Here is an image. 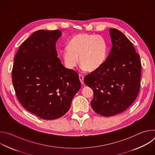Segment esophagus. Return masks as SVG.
<instances>
[{"instance_id":"1","label":"esophagus","mask_w":155,"mask_h":155,"mask_svg":"<svg viewBox=\"0 0 155 155\" xmlns=\"http://www.w3.org/2000/svg\"><path fill=\"white\" fill-rule=\"evenodd\" d=\"M79 79H80V81L81 83V84H84V81H83V80H84V77H83L82 75H81V74L79 75Z\"/></svg>"}]
</instances>
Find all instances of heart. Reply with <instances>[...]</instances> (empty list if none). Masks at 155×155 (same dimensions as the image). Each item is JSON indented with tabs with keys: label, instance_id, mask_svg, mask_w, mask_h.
<instances>
[{
	"label": "heart",
	"instance_id": "1",
	"mask_svg": "<svg viewBox=\"0 0 155 155\" xmlns=\"http://www.w3.org/2000/svg\"><path fill=\"white\" fill-rule=\"evenodd\" d=\"M107 56V44L100 35L79 34L73 37L68 48L62 51V58L66 67L74 69L78 64V58L81 67L88 72L100 68Z\"/></svg>",
	"mask_w": 155,
	"mask_h": 155
}]
</instances>
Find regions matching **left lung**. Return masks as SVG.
Returning <instances> with one entry per match:
<instances>
[{
  "mask_svg": "<svg viewBox=\"0 0 155 155\" xmlns=\"http://www.w3.org/2000/svg\"><path fill=\"white\" fill-rule=\"evenodd\" d=\"M112 47L102 65L86 75L85 84L94 92L91 105L94 112L112 117L126 110L140 90V56L130 41L119 30L109 29Z\"/></svg>",
  "mask_w": 155,
  "mask_h": 155,
  "instance_id": "obj_1",
  "label": "left lung"
}]
</instances>
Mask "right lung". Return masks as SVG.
I'll use <instances>...</instances> for the list:
<instances>
[{
	"label": "right lung",
	"instance_id": "add662e5",
	"mask_svg": "<svg viewBox=\"0 0 155 155\" xmlns=\"http://www.w3.org/2000/svg\"><path fill=\"white\" fill-rule=\"evenodd\" d=\"M59 30H38L21 44L15 59L12 83L19 102L43 120L59 118L68 112L81 87L77 72L58 58Z\"/></svg>",
	"mask_w": 155,
	"mask_h": 155
}]
</instances>
